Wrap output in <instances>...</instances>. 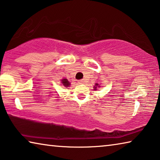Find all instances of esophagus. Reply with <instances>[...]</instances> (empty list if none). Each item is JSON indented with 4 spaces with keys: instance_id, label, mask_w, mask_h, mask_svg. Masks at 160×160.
<instances>
[{
    "instance_id": "esophagus-1",
    "label": "esophagus",
    "mask_w": 160,
    "mask_h": 160,
    "mask_svg": "<svg viewBox=\"0 0 160 160\" xmlns=\"http://www.w3.org/2000/svg\"><path fill=\"white\" fill-rule=\"evenodd\" d=\"M78 82L79 83H84V81H83V80H79V81H78Z\"/></svg>"
}]
</instances>
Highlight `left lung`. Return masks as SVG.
<instances>
[{"label": "left lung", "instance_id": "obj_1", "mask_svg": "<svg viewBox=\"0 0 160 160\" xmlns=\"http://www.w3.org/2000/svg\"><path fill=\"white\" fill-rule=\"evenodd\" d=\"M97 87H100V86H98V83H96V85H95V86H94V90H97Z\"/></svg>", "mask_w": 160, "mask_h": 160}]
</instances>
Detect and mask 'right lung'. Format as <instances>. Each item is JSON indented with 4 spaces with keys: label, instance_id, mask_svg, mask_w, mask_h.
Segmentation results:
<instances>
[{
    "label": "right lung",
    "instance_id": "right-lung-1",
    "mask_svg": "<svg viewBox=\"0 0 160 160\" xmlns=\"http://www.w3.org/2000/svg\"><path fill=\"white\" fill-rule=\"evenodd\" d=\"M62 83L63 84V86H64L65 87H69L70 86V82L68 81L67 78H62L61 80Z\"/></svg>",
    "mask_w": 160,
    "mask_h": 160
}]
</instances>
